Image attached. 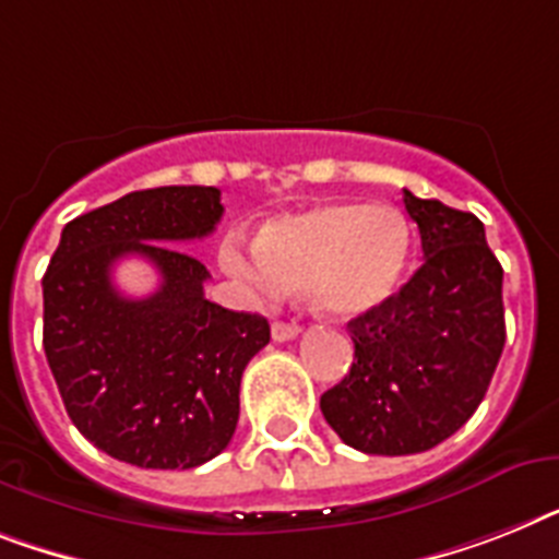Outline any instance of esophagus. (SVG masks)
Returning a JSON list of instances; mask_svg holds the SVG:
<instances>
[{"label":"esophagus","mask_w":559,"mask_h":559,"mask_svg":"<svg viewBox=\"0 0 559 559\" xmlns=\"http://www.w3.org/2000/svg\"><path fill=\"white\" fill-rule=\"evenodd\" d=\"M297 334H299L297 322L276 320L274 325H271V336H274V343H288V340H294Z\"/></svg>","instance_id":"1"}]
</instances>
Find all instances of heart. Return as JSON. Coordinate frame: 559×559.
Instances as JSON below:
<instances>
[{
  "mask_svg": "<svg viewBox=\"0 0 559 559\" xmlns=\"http://www.w3.org/2000/svg\"><path fill=\"white\" fill-rule=\"evenodd\" d=\"M408 253L412 230L394 207L322 202L265 225L257 239L260 262L225 248L223 265L262 294L308 290L317 311L354 320L394 294Z\"/></svg>",
  "mask_w": 559,
  "mask_h": 559,
  "instance_id": "b5f03b06",
  "label": "heart"
}]
</instances>
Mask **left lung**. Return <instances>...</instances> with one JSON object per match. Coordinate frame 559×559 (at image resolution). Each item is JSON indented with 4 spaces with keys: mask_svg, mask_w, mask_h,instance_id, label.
<instances>
[{
    "mask_svg": "<svg viewBox=\"0 0 559 559\" xmlns=\"http://www.w3.org/2000/svg\"><path fill=\"white\" fill-rule=\"evenodd\" d=\"M423 265L348 322L352 371L320 396L340 440L366 454H419L477 412L506 345L502 265L468 211L403 191Z\"/></svg>",
    "mask_w": 559,
    "mask_h": 559,
    "instance_id": "8db88e82",
    "label": "left lung"
}]
</instances>
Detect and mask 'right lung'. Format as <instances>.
I'll return each instance as SVG.
<instances>
[{
  "mask_svg": "<svg viewBox=\"0 0 559 559\" xmlns=\"http://www.w3.org/2000/svg\"><path fill=\"white\" fill-rule=\"evenodd\" d=\"M223 211L219 188L165 186L62 228L41 276V343L71 423L114 460L197 468L237 431L239 382L269 345V320L205 299L207 269L174 248L207 237ZM122 255L160 271L154 295L118 294L109 274Z\"/></svg>",
  "mask_w": 559,
  "mask_h": 559,
  "instance_id": "add662e5",
  "label": "right lung"
}]
</instances>
